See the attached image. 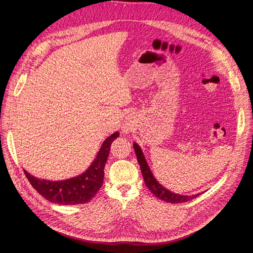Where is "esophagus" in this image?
Masks as SVG:
<instances>
[{
    "instance_id": "obj_1",
    "label": "esophagus",
    "mask_w": 253,
    "mask_h": 253,
    "mask_svg": "<svg viewBox=\"0 0 253 253\" xmlns=\"http://www.w3.org/2000/svg\"><path fill=\"white\" fill-rule=\"evenodd\" d=\"M136 118L133 114H127V116L126 117L124 124H122V131L125 133H129L132 131V129L135 128L136 126Z\"/></svg>"
}]
</instances>
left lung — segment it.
Here are the masks:
<instances>
[{
	"instance_id": "left-lung-1",
	"label": "left lung",
	"mask_w": 253,
	"mask_h": 253,
	"mask_svg": "<svg viewBox=\"0 0 253 253\" xmlns=\"http://www.w3.org/2000/svg\"><path fill=\"white\" fill-rule=\"evenodd\" d=\"M133 147H134V150L136 153L137 160H138V164L140 166V170H141V173L143 176L145 186H147L149 188V190H151V192L156 197H158L159 200H162L166 203L180 204V203L189 202L202 194V193H197L194 195H181V194L174 193V192H172V191L165 188L162 183L158 182V180L154 177V175H153L150 167L147 163V160H145L142 150L140 149L139 145L136 142H134Z\"/></svg>"
}]
</instances>
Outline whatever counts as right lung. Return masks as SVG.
<instances>
[{
  "mask_svg": "<svg viewBox=\"0 0 253 253\" xmlns=\"http://www.w3.org/2000/svg\"><path fill=\"white\" fill-rule=\"evenodd\" d=\"M119 137L115 132L106 138L94 162L87 170L73 178L64 180L39 179L24 170L27 179L37 192L45 200L58 205H80L89 202L101 188L104 178V167L109 157L112 142Z\"/></svg>",
  "mask_w": 253,
  "mask_h": 253,
  "instance_id": "add662e5",
  "label": "right lung"
}]
</instances>
